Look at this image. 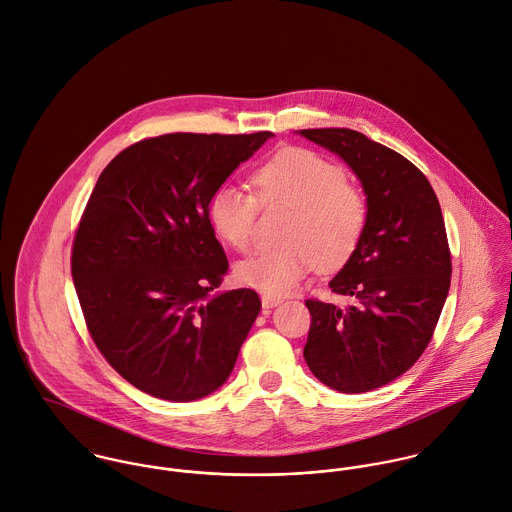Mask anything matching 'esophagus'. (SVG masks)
<instances>
[{"instance_id":"34e87169","label":"esophagus","mask_w":512,"mask_h":512,"mask_svg":"<svg viewBox=\"0 0 512 512\" xmlns=\"http://www.w3.org/2000/svg\"><path fill=\"white\" fill-rule=\"evenodd\" d=\"M282 302H284V298H280V296H272V294H264V296H262V308H264V310L276 308V306H280Z\"/></svg>"}]
</instances>
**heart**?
<instances>
[{"label": "heart", "mask_w": 512, "mask_h": 512, "mask_svg": "<svg viewBox=\"0 0 512 512\" xmlns=\"http://www.w3.org/2000/svg\"><path fill=\"white\" fill-rule=\"evenodd\" d=\"M252 182L262 204H288L280 248L260 250L236 266L240 284L272 296L292 292L318 264L338 268L359 246L367 228L365 196L345 182L336 163L308 149H284L254 172ZM258 200L234 186H218L208 200L214 234L234 250H248L254 236Z\"/></svg>", "instance_id": "b5f03b06"}]
</instances>
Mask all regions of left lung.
<instances>
[{
    "instance_id": "1",
    "label": "left lung",
    "mask_w": 512,
    "mask_h": 512,
    "mask_svg": "<svg viewBox=\"0 0 512 512\" xmlns=\"http://www.w3.org/2000/svg\"><path fill=\"white\" fill-rule=\"evenodd\" d=\"M300 135L355 172L369 208L359 246L330 282L353 304L306 302L304 357L328 387L365 393L405 373L431 341L451 286L445 220L425 174L399 153L351 129Z\"/></svg>"
}]
</instances>
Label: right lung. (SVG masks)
Instances as JSON below:
<instances>
[{
    "label": "right lung",
    "instance_id": "1",
    "mask_svg": "<svg viewBox=\"0 0 512 512\" xmlns=\"http://www.w3.org/2000/svg\"><path fill=\"white\" fill-rule=\"evenodd\" d=\"M274 133L145 139L101 172L79 222L71 274L89 334L137 389L194 401L232 373L262 304L214 292L228 260L208 200Z\"/></svg>",
    "mask_w": 512,
    "mask_h": 512
}]
</instances>
